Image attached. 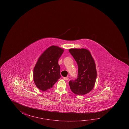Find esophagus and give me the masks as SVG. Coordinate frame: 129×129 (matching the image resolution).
<instances>
[{"label":"esophagus","mask_w":129,"mask_h":129,"mask_svg":"<svg viewBox=\"0 0 129 129\" xmlns=\"http://www.w3.org/2000/svg\"><path fill=\"white\" fill-rule=\"evenodd\" d=\"M63 79L64 80H68V77H63Z\"/></svg>","instance_id":"1"}]
</instances>
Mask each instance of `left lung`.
<instances>
[{
	"label": "left lung",
	"instance_id": "1",
	"mask_svg": "<svg viewBox=\"0 0 129 129\" xmlns=\"http://www.w3.org/2000/svg\"><path fill=\"white\" fill-rule=\"evenodd\" d=\"M69 51L78 65V76L69 84L72 92L78 95L89 93L94 86L97 77L95 61L86 49H71Z\"/></svg>",
	"mask_w": 129,
	"mask_h": 129
}]
</instances>
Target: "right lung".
I'll return each instance as SVG.
<instances>
[{
	"mask_svg": "<svg viewBox=\"0 0 129 129\" xmlns=\"http://www.w3.org/2000/svg\"><path fill=\"white\" fill-rule=\"evenodd\" d=\"M63 52V49L53 45L47 49L38 58L33 71L34 82L38 89L42 91L47 90L61 77L58 61Z\"/></svg>",
	"mask_w": 129,
	"mask_h": 129,
	"instance_id": "obj_1",
	"label": "right lung"
}]
</instances>
